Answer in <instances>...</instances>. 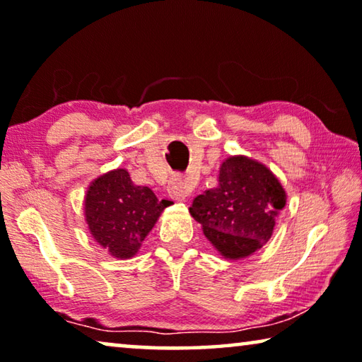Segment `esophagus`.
I'll return each instance as SVG.
<instances>
[{
    "mask_svg": "<svg viewBox=\"0 0 362 362\" xmlns=\"http://www.w3.org/2000/svg\"><path fill=\"white\" fill-rule=\"evenodd\" d=\"M191 182L186 177L182 176H173L168 182V192L171 199L177 200V202H182V200H186V197L191 194Z\"/></svg>",
    "mask_w": 362,
    "mask_h": 362,
    "instance_id": "esophagus-1",
    "label": "esophagus"
}]
</instances>
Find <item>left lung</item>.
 <instances>
[{
    "label": "left lung",
    "instance_id": "obj_1",
    "mask_svg": "<svg viewBox=\"0 0 362 362\" xmlns=\"http://www.w3.org/2000/svg\"><path fill=\"white\" fill-rule=\"evenodd\" d=\"M286 192L265 165L236 155L220 166L216 186L194 199L189 212L223 257H247L272 238Z\"/></svg>",
    "mask_w": 362,
    "mask_h": 362
}]
</instances>
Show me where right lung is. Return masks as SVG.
I'll list each match as a JSON object with an SVG mask.
<instances>
[{"label": "right lung", "mask_w": 362, "mask_h": 362, "mask_svg": "<svg viewBox=\"0 0 362 362\" xmlns=\"http://www.w3.org/2000/svg\"><path fill=\"white\" fill-rule=\"evenodd\" d=\"M170 204L171 200H158L150 187L134 185L129 173L118 168L88 186L86 221L93 239L108 254L129 259Z\"/></svg>", "instance_id": "right-lung-1"}]
</instances>
